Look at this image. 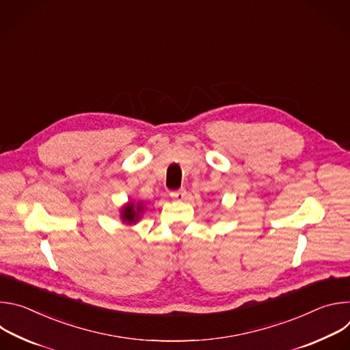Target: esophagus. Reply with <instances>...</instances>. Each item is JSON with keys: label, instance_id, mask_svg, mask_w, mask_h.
Returning a JSON list of instances; mask_svg holds the SVG:
<instances>
[{"label": "esophagus", "instance_id": "obj_1", "mask_svg": "<svg viewBox=\"0 0 350 350\" xmlns=\"http://www.w3.org/2000/svg\"><path fill=\"white\" fill-rule=\"evenodd\" d=\"M185 193H187L185 189H184V188H180V189L172 191V192H170V196H172L173 199H176V201H181V199H184Z\"/></svg>", "mask_w": 350, "mask_h": 350}]
</instances>
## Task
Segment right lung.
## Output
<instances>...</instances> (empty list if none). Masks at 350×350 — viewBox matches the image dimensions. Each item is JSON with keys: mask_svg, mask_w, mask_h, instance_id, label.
<instances>
[{"mask_svg": "<svg viewBox=\"0 0 350 350\" xmlns=\"http://www.w3.org/2000/svg\"><path fill=\"white\" fill-rule=\"evenodd\" d=\"M142 211L141 204L137 205V208H134L131 204H129L123 211H122V219L127 223H135L139 219V213Z\"/></svg>", "mask_w": 350, "mask_h": 350, "instance_id": "obj_1", "label": "right lung"}]
</instances>
